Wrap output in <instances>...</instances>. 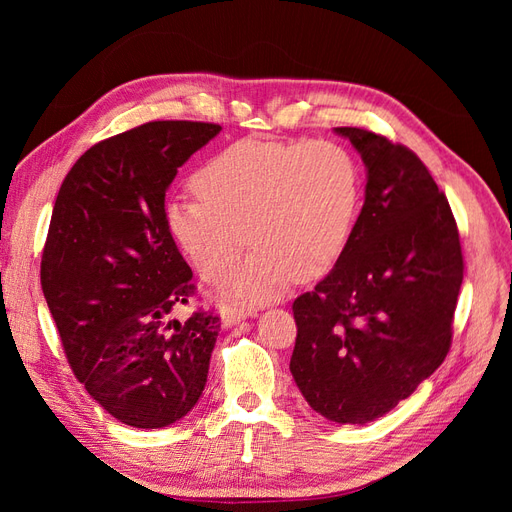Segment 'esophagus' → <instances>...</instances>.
<instances>
[{
  "label": "esophagus",
  "instance_id": "obj_1",
  "mask_svg": "<svg viewBox=\"0 0 512 512\" xmlns=\"http://www.w3.org/2000/svg\"><path fill=\"white\" fill-rule=\"evenodd\" d=\"M254 314H256L254 309L226 307V309H222V324H224V327H232V324H237V322H241V320H245V318H250V316H254Z\"/></svg>",
  "mask_w": 512,
  "mask_h": 512
}]
</instances>
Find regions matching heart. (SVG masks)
Listing matches in <instances>:
<instances>
[{"label":"heart","mask_w":512,"mask_h":512,"mask_svg":"<svg viewBox=\"0 0 512 512\" xmlns=\"http://www.w3.org/2000/svg\"><path fill=\"white\" fill-rule=\"evenodd\" d=\"M192 188L198 198L166 207L173 237L207 282L226 277L250 239L254 252L222 292L230 301L262 303L294 275L314 280L344 256L361 175L350 151L331 141L243 138L200 166Z\"/></svg>","instance_id":"1"}]
</instances>
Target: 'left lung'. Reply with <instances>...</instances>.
Instances as JSON below:
<instances>
[{"instance_id": "1", "label": "left lung", "mask_w": 512, "mask_h": 512, "mask_svg": "<svg viewBox=\"0 0 512 512\" xmlns=\"http://www.w3.org/2000/svg\"><path fill=\"white\" fill-rule=\"evenodd\" d=\"M335 132L361 153L365 203L344 256L292 303L290 371L318 414L365 425L442 365L463 256L451 205L414 151L363 128Z\"/></svg>"}]
</instances>
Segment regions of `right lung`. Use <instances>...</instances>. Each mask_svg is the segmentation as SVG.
Segmentation results:
<instances>
[{
	"label": "right lung",
	"instance_id": "add662e5",
	"mask_svg": "<svg viewBox=\"0 0 512 512\" xmlns=\"http://www.w3.org/2000/svg\"><path fill=\"white\" fill-rule=\"evenodd\" d=\"M222 126L149 121L70 168L46 235L40 282L72 374L123 425L160 429L203 395L220 318L177 309L192 269L166 224L177 168Z\"/></svg>",
	"mask_w": 512,
	"mask_h": 512
}]
</instances>
